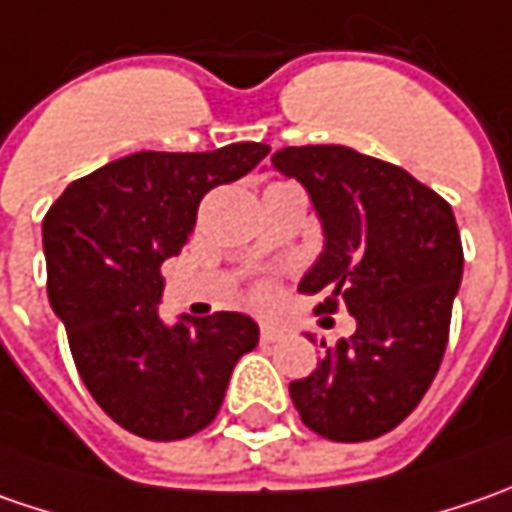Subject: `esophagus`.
<instances>
[{
	"label": "esophagus",
	"instance_id": "obj_1",
	"mask_svg": "<svg viewBox=\"0 0 512 512\" xmlns=\"http://www.w3.org/2000/svg\"><path fill=\"white\" fill-rule=\"evenodd\" d=\"M259 339L262 344H273L282 339V330H276V327H262V333H259Z\"/></svg>",
	"mask_w": 512,
	"mask_h": 512
}]
</instances>
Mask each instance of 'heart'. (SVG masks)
<instances>
[{"mask_svg":"<svg viewBox=\"0 0 512 512\" xmlns=\"http://www.w3.org/2000/svg\"><path fill=\"white\" fill-rule=\"evenodd\" d=\"M273 299H276V287L270 285V282H259V285L253 287V302L259 307H270Z\"/></svg>","mask_w":512,"mask_h":512,"instance_id":"obj_1","label":"heart"}]
</instances>
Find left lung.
<instances>
[{
	"label": "left lung",
	"mask_w": 512,
	"mask_h": 512,
	"mask_svg": "<svg viewBox=\"0 0 512 512\" xmlns=\"http://www.w3.org/2000/svg\"><path fill=\"white\" fill-rule=\"evenodd\" d=\"M273 168L307 187L325 253L299 290L347 307L356 333L325 347L319 367L290 382L302 422L330 442H370L402 424L442 364L462 282L453 207L390 162L342 145L273 153Z\"/></svg>",
	"instance_id": "obj_1"
}]
</instances>
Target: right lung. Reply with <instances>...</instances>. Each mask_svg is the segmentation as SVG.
<instances>
[{"label":"right lung","mask_w":512,"mask_h":512,"mask_svg":"<svg viewBox=\"0 0 512 512\" xmlns=\"http://www.w3.org/2000/svg\"><path fill=\"white\" fill-rule=\"evenodd\" d=\"M262 142L210 153L142 150L65 187L42 222L48 299L76 370L119 427L179 442L216 419L236 362L259 344L245 313L159 319L162 262L187 245L207 190L265 159Z\"/></svg>","instance_id":"add662e5"}]
</instances>
